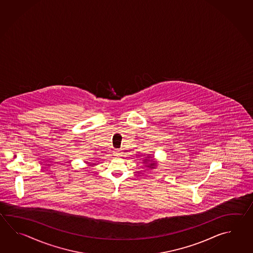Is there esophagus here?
Here are the masks:
<instances>
[{
  "instance_id": "1",
  "label": "esophagus",
  "mask_w": 253,
  "mask_h": 253,
  "mask_svg": "<svg viewBox=\"0 0 253 253\" xmlns=\"http://www.w3.org/2000/svg\"><path fill=\"white\" fill-rule=\"evenodd\" d=\"M122 152L121 150H119V149H116V150L113 151V156H122Z\"/></svg>"
}]
</instances>
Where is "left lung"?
<instances>
[{
    "mask_svg": "<svg viewBox=\"0 0 253 253\" xmlns=\"http://www.w3.org/2000/svg\"><path fill=\"white\" fill-rule=\"evenodd\" d=\"M146 161H149V160H148V159H146V160H145V162ZM153 166H155V164H154V163H152V164H150V166H149V167H150L151 168H153Z\"/></svg>",
    "mask_w": 253,
    "mask_h": 253,
    "instance_id": "left-lung-1",
    "label": "left lung"
}]
</instances>
